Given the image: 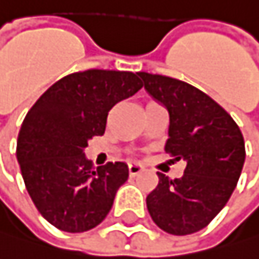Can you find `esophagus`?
Instances as JSON below:
<instances>
[{
    "label": "esophagus",
    "mask_w": 259,
    "mask_h": 259,
    "mask_svg": "<svg viewBox=\"0 0 259 259\" xmlns=\"http://www.w3.org/2000/svg\"><path fill=\"white\" fill-rule=\"evenodd\" d=\"M143 171H144V166L141 163H131L128 164V174L131 176H137Z\"/></svg>",
    "instance_id": "obj_1"
}]
</instances>
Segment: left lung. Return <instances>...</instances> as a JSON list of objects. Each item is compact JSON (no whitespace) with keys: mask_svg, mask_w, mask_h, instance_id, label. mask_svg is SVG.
Wrapping results in <instances>:
<instances>
[{"mask_svg":"<svg viewBox=\"0 0 259 259\" xmlns=\"http://www.w3.org/2000/svg\"><path fill=\"white\" fill-rule=\"evenodd\" d=\"M146 92L166 107L169 138L164 151L186 161L180 179L158 174L146 197L152 221L166 233L183 236L210 224L239 180L245 146L238 124L199 88L160 74L138 73Z\"/></svg>","mask_w":259,"mask_h":259,"instance_id":"obj_1","label":"left lung"}]
</instances>
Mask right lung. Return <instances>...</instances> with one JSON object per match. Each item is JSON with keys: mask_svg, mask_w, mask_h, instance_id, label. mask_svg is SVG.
Returning <instances> with one entry per match:
<instances>
[{"mask_svg": "<svg viewBox=\"0 0 259 259\" xmlns=\"http://www.w3.org/2000/svg\"><path fill=\"white\" fill-rule=\"evenodd\" d=\"M141 87L131 71L87 69L57 80L27 112L17 141L21 176L40 214L59 230L88 232L112 210L128 167H95L83 151L105 132L112 107Z\"/></svg>", "mask_w": 259, "mask_h": 259, "instance_id": "1", "label": "right lung"}]
</instances>
